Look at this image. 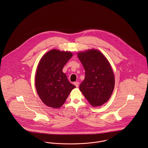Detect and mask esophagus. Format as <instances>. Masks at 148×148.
Instances as JSON below:
<instances>
[{
	"mask_svg": "<svg viewBox=\"0 0 148 148\" xmlns=\"http://www.w3.org/2000/svg\"><path fill=\"white\" fill-rule=\"evenodd\" d=\"M74 85H75L76 87H79V83L78 82H75V83H74Z\"/></svg>",
	"mask_w": 148,
	"mask_h": 148,
	"instance_id": "esophagus-1",
	"label": "esophagus"
}]
</instances>
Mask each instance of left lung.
<instances>
[{"label": "left lung", "instance_id": "8db88e82", "mask_svg": "<svg viewBox=\"0 0 148 148\" xmlns=\"http://www.w3.org/2000/svg\"><path fill=\"white\" fill-rule=\"evenodd\" d=\"M77 56L85 74L80 89L91 106H102L109 99L114 89V77L111 66L97 50L82 52Z\"/></svg>", "mask_w": 148, "mask_h": 148}]
</instances>
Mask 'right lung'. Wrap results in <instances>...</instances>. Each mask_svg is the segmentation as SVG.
I'll use <instances>...</instances> for the list:
<instances>
[{"mask_svg": "<svg viewBox=\"0 0 148 148\" xmlns=\"http://www.w3.org/2000/svg\"><path fill=\"white\" fill-rule=\"evenodd\" d=\"M72 55L69 52L52 49L41 59L37 68L35 85L39 97L46 106L60 108L76 87L62 71Z\"/></svg>", "mask_w": 148, "mask_h": 148, "instance_id": "add662e5", "label": "right lung"}]
</instances>
